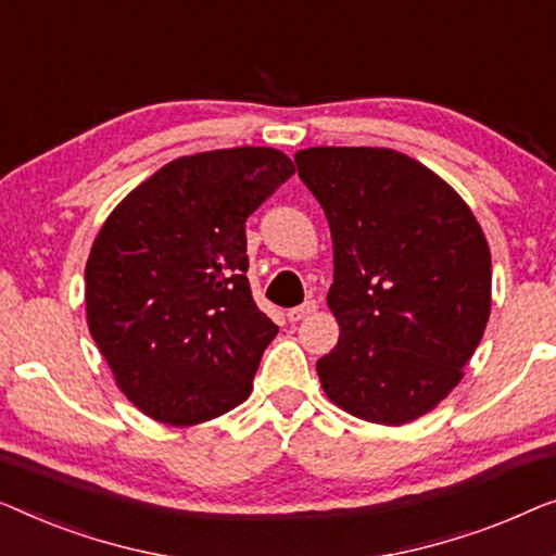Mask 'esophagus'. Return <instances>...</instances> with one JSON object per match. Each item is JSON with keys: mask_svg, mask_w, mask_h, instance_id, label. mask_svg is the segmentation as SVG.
Listing matches in <instances>:
<instances>
[{"mask_svg": "<svg viewBox=\"0 0 556 556\" xmlns=\"http://www.w3.org/2000/svg\"><path fill=\"white\" fill-rule=\"evenodd\" d=\"M317 309V304L315 302H304V304H300V307H292V309H287V317H289V323H300V319H304V317H309L312 312Z\"/></svg>", "mask_w": 556, "mask_h": 556, "instance_id": "esophagus-1", "label": "esophagus"}]
</instances>
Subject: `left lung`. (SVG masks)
Here are the masks:
<instances>
[{
    "mask_svg": "<svg viewBox=\"0 0 556 556\" xmlns=\"http://www.w3.org/2000/svg\"><path fill=\"white\" fill-rule=\"evenodd\" d=\"M294 163L334 252L340 340L319 382L355 418L410 424L458 386L486 330V237L448 184L390 148L319 146Z\"/></svg>",
    "mask_w": 556,
    "mask_h": 556,
    "instance_id": "obj_1",
    "label": "left lung"
}]
</instances>
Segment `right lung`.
<instances>
[{
    "instance_id": "obj_1",
    "label": "right lung",
    "mask_w": 556,
    "mask_h": 556,
    "mask_svg": "<svg viewBox=\"0 0 556 556\" xmlns=\"http://www.w3.org/2000/svg\"><path fill=\"white\" fill-rule=\"evenodd\" d=\"M292 174L275 148L184 155L108 216L85 267L88 327L146 416L193 426L252 393L279 327L249 287L247 218Z\"/></svg>"
}]
</instances>
